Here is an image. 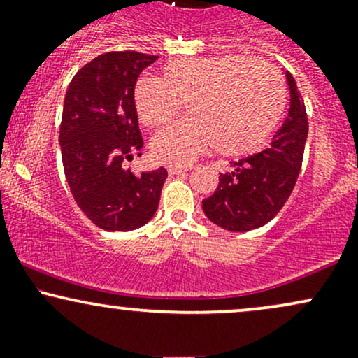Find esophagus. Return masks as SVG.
Returning <instances> with one entry per match:
<instances>
[{"label": "esophagus", "instance_id": "34e87169", "mask_svg": "<svg viewBox=\"0 0 358 358\" xmlns=\"http://www.w3.org/2000/svg\"><path fill=\"white\" fill-rule=\"evenodd\" d=\"M192 166H180V165H170L168 166V173L170 175H180L183 171H190Z\"/></svg>", "mask_w": 358, "mask_h": 358}]
</instances>
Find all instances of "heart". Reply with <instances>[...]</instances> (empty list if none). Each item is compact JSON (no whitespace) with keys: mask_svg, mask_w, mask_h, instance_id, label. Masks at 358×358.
I'll return each instance as SVG.
<instances>
[{"mask_svg":"<svg viewBox=\"0 0 358 358\" xmlns=\"http://www.w3.org/2000/svg\"><path fill=\"white\" fill-rule=\"evenodd\" d=\"M182 104L190 116L153 139L156 158L190 163L212 146L225 156L249 155L276 131L286 85L276 67L245 55L173 60L158 80L141 77L134 85V106L146 127L168 124Z\"/></svg>","mask_w":358,"mask_h":358,"instance_id":"heart-1","label":"heart"}]
</instances>
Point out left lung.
<instances>
[{
	"mask_svg": "<svg viewBox=\"0 0 358 358\" xmlns=\"http://www.w3.org/2000/svg\"><path fill=\"white\" fill-rule=\"evenodd\" d=\"M289 87L287 116L269 146L231 163L219 176V187L202 200L208 220L231 232H248L268 224L289 199L301 170L308 138V117L293 76L285 71Z\"/></svg>",
	"mask_w": 358,
	"mask_h": 358,
	"instance_id": "obj_1",
	"label": "left lung"
}]
</instances>
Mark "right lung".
I'll return each instance as SVG.
<instances>
[{"instance_id": "right-lung-1", "label": "right lung", "mask_w": 358, "mask_h": 358, "mask_svg": "<svg viewBox=\"0 0 358 358\" xmlns=\"http://www.w3.org/2000/svg\"><path fill=\"white\" fill-rule=\"evenodd\" d=\"M156 59L129 50L104 53L76 73L65 94V178L80 210L108 232L134 231L153 219L168 176L163 166L141 175L126 168L143 151L134 85Z\"/></svg>"}]
</instances>
